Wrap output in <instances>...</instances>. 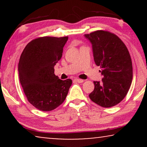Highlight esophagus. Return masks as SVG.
I'll return each instance as SVG.
<instances>
[{
    "mask_svg": "<svg viewBox=\"0 0 147 147\" xmlns=\"http://www.w3.org/2000/svg\"><path fill=\"white\" fill-rule=\"evenodd\" d=\"M76 82H78V83H82V82H84V80H82V79H79V78H76L75 80Z\"/></svg>",
    "mask_w": 147,
    "mask_h": 147,
    "instance_id": "34e87169",
    "label": "esophagus"
}]
</instances>
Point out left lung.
<instances>
[{
  "label": "left lung",
  "mask_w": 147,
  "mask_h": 147,
  "mask_svg": "<svg viewBox=\"0 0 147 147\" xmlns=\"http://www.w3.org/2000/svg\"><path fill=\"white\" fill-rule=\"evenodd\" d=\"M85 37L92 44L94 61L101 68L102 82H94L90 100L104 108L117 105L125 98L132 80V65L129 51L115 34L98 30Z\"/></svg>",
  "instance_id": "obj_1"
}]
</instances>
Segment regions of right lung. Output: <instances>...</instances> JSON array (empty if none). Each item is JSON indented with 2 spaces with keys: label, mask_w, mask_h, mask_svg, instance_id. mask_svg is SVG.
<instances>
[{
  "label": "right lung",
  "mask_w": 147,
  "mask_h": 147,
  "mask_svg": "<svg viewBox=\"0 0 147 147\" xmlns=\"http://www.w3.org/2000/svg\"><path fill=\"white\" fill-rule=\"evenodd\" d=\"M68 37H40L26 45L19 59V80L27 100L41 111H51L64 102L72 80L54 74Z\"/></svg>",
  "instance_id": "1"
}]
</instances>
